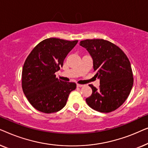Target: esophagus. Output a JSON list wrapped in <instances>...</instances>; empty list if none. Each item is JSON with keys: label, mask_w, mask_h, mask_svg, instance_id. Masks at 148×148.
Masks as SVG:
<instances>
[{"label": "esophagus", "mask_w": 148, "mask_h": 148, "mask_svg": "<svg viewBox=\"0 0 148 148\" xmlns=\"http://www.w3.org/2000/svg\"><path fill=\"white\" fill-rule=\"evenodd\" d=\"M84 86V85H82V84H77V87H78V88H81V87H83Z\"/></svg>", "instance_id": "obj_1"}]
</instances>
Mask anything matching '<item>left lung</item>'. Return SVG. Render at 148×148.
Masks as SVG:
<instances>
[{"label":"left lung","instance_id":"8db88e82","mask_svg":"<svg viewBox=\"0 0 148 148\" xmlns=\"http://www.w3.org/2000/svg\"><path fill=\"white\" fill-rule=\"evenodd\" d=\"M93 59L95 77L100 79V86H89L92 94L86 98L88 106L100 112L108 113L119 108L127 100L133 85L131 63L119 46L103 39L80 42Z\"/></svg>","mask_w":148,"mask_h":148}]
</instances>
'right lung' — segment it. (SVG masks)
I'll use <instances>...</instances> for the list:
<instances>
[{
    "label": "right lung",
    "mask_w": 148,
    "mask_h": 148,
    "mask_svg": "<svg viewBox=\"0 0 148 148\" xmlns=\"http://www.w3.org/2000/svg\"><path fill=\"white\" fill-rule=\"evenodd\" d=\"M77 42L47 38L27 56L22 70V89L36 110L46 114L58 112L66 105L71 92L75 90V83L62 82L56 77L55 73Z\"/></svg>",
    "instance_id": "right-lung-1"
}]
</instances>
